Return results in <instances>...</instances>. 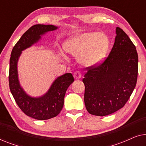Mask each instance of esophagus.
<instances>
[{"label":"esophagus","instance_id":"34e87169","mask_svg":"<svg viewBox=\"0 0 146 146\" xmlns=\"http://www.w3.org/2000/svg\"><path fill=\"white\" fill-rule=\"evenodd\" d=\"M81 76H82V75H81V73L80 71L77 70L74 72V77L75 79H76V80L80 79L81 78Z\"/></svg>","mask_w":146,"mask_h":146}]
</instances>
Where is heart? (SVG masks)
<instances>
[{"label":"heart","instance_id":"b5f03b06","mask_svg":"<svg viewBox=\"0 0 146 146\" xmlns=\"http://www.w3.org/2000/svg\"><path fill=\"white\" fill-rule=\"evenodd\" d=\"M109 45L107 36L102 33L88 32L68 39L64 48L68 53L78 56L84 64L95 66L104 57Z\"/></svg>","mask_w":146,"mask_h":146}]
</instances>
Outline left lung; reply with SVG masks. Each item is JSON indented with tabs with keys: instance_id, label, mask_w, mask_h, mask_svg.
<instances>
[{
	"instance_id": "8db88e82",
	"label": "left lung",
	"mask_w": 146,
	"mask_h": 146,
	"mask_svg": "<svg viewBox=\"0 0 146 146\" xmlns=\"http://www.w3.org/2000/svg\"><path fill=\"white\" fill-rule=\"evenodd\" d=\"M110 53L96 66L86 68L82 82L84 103L92 115L105 116L124 106L137 82L138 56L130 38L120 28Z\"/></svg>"
}]
</instances>
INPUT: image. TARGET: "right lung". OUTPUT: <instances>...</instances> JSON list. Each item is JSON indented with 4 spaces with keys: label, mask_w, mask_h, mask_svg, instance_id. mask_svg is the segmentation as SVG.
<instances>
[{
    "label": "right lung",
    "mask_w": 146,
    "mask_h": 146,
    "mask_svg": "<svg viewBox=\"0 0 146 146\" xmlns=\"http://www.w3.org/2000/svg\"><path fill=\"white\" fill-rule=\"evenodd\" d=\"M58 29L54 25H36L23 34L17 42L10 58L9 87L15 102L22 111L28 116L38 120H45L59 114L64 106L65 94L74 79L71 73H66L53 82L48 91L38 98L27 94L20 85L17 64L22 51L31 47L41 38V36Z\"/></svg>",
    "instance_id": "add662e5"
}]
</instances>
